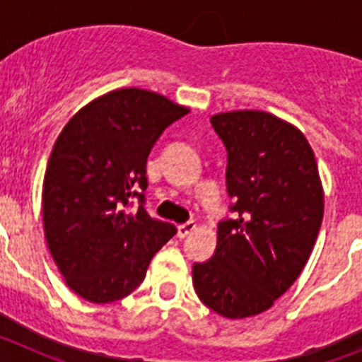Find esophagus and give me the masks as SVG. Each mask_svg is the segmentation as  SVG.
Segmentation results:
<instances>
[{
  "mask_svg": "<svg viewBox=\"0 0 362 362\" xmlns=\"http://www.w3.org/2000/svg\"><path fill=\"white\" fill-rule=\"evenodd\" d=\"M194 230H196V223L188 221V223H183V225H177V235L179 238H187L188 233H192Z\"/></svg>",
  "mask_w": 362,
  "mask_h": 362,
  "instance_id": "esophagus-1",
  "label": "esophagus"
}]
</instances>
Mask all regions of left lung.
I'll return each mask as SVG.
<instances>
[{
    "label": "left lung",
    "instance_id": "8db88e82",
    "mask_svg": "<svg viewBox=\"0 0 362 362\" xmlns=\"http://www.w3.org/2000/svg\"><path fill=\"white\" fill-rule=\"evenodd\" d=\"M228 152L226 187L238 219L217 225V248L192 268L203 305L226 319L272 308L305 268L325 212L317 161L305 134L263 110L210 117Z\"/></svg>",
    "mask_w": 362,
    "mask_h": 362
}]
</instances>
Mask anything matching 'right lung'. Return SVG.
Returning a JSON list of instances; mask_svg holds the SVG:
<instances>
[{
  "label": "right lung",
  "instance_id": "obj_1",
  "mask_svg": "<svg viewBox=\"0 0 362 362\" xmlns=\"http://www.w3.org/2000/svg\"><path fill=\"white\" fill-rule=\"evenodd\" d=\"M188 108L143 88H117L79 108L57 136L43 179V228L54 263L83 299L114 303L141 284L177 230L145 210L146 159ZM140 206L129 211V199Z\"/></svg>",
  "mask_w": 362,
  "mask_h": 362
}]
</instances>
